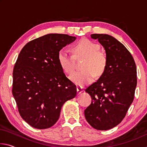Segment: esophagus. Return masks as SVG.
<instances>
[{
  "instance_id": "34e87169",
  "label": "esophagus",
  "mask_w": 147,
  "mask_h": 147,
  "mask_svg": "<svg viewBox=\"0 0 147 147\" xmlns=\"http://www.w3.org/2000/svg\"><path fill=\"white\" fill-rule=\"evenodd\" d=\"M76 89H77V93H78V94H80L81 93H82L83 91H84L83 89L80 88V87H79V86L77 87Z\"/></svg>"
}]
</instances>
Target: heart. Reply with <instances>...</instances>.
Listing matches in <instances>:
<instances>
[{
	"mask_svg": "<svg viewBox=\"0 0 147 147\" xmlns=\"http://www.w3.org/2000/svg\"><path fill=\"white\" fill-rule=\"evenodd\" d=\"M73 55L64 49L59 51L58 59L61 67L66 73L71 74L75 69V59L85 58L82 71H76L70 76L73 82L80 87L90 84L95 75L102 74L108 65V56L106 52L100 49L99 45L83 38L76 42L71 47Z\"/></svg>",
	"mask_w": 147,
	"mask_h": 147,
	"instance_id": "1",
	"label": "heart"
}]
</instances>
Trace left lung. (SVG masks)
Listing matches in <instances>:
<instances>
[{
    "mask_svg": "<svg viewBox=\"0 0 147 147\" xmlns=\"http://www.w3.org/2000/svg\"><path fill=\"white\" fill-rule=\"evenodd\" d=\"M91 37L104 47L108 65L98 80L85 89L91 103L84 115L92 127L106 130L123 120L132 103L137 86L136 65L128 49L113 37L98 34Z\"/></svg>",
    "mask_w": 147,
    "mask_h": 147,
    "instance_id": "1",
    "label": "left lung"
}]
</instances>
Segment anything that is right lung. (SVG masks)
<instances>
[{
  "label": "right lung",
  "instance_id": "add662e5",
  "mask_svg": "<svg viewBox=\"0 0 147 147\" xmlns=\"http://www.w3.org/2000/svg\"><path fill=\"white\" fill-rule=\"evenodd\" d=\"M75 39L47 34L28 42L20 52L13 71L12 94L20 115L32 127L53 126L63 104L76 95V86L58 59L59 51Z\"/></svg>",
  "mask_w": 147,
  "mask_h": 147
}]
</instances>
